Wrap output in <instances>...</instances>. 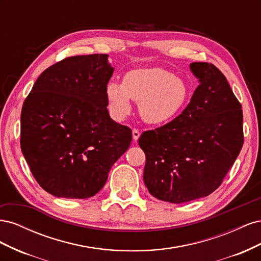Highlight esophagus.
Returning a JSON list of instances; mask_svg holds the SVG:
<instances>
[{"mask_svg":"<svg viewBox=\"0 0 261 261\" xmlns=\"http://www.w3.org/2000/svg\"><path fill=\"white\" fill-rule=\"evenodd\" d=\"M139 136H140L139 130L136 129V128H134V129H133V139H134V143H136V141H137L138 138H139Z\"/></svg>","mask_w":261,"mask_h":261,"instance_id":"1","label":"esophagus"}]
</instances>
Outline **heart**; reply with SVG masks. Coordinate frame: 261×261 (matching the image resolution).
I'll list each match as a JSON object with an SVG mask.
<instances>
[{
  "label": "heart",
  "mask_w": 261,
  "mask_h": 261,
  "mask_svg": "<svg viewBox=\"0 0 261 261\" xmlns=\"http://www.w3.org/2000/svg\"><path fill=\"white\" fill-rule=\"evenodd\" d=\"M189 93L181 78L161 67L132 69L124 75L122 84L112 81L106 87L110 112L115 120L130 112L132 99L138 103L141 118L151 125L174 120L187 106Z\"/></svg>",
  "instance_id": "obj_1"
}]
</instances>
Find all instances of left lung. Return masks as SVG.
Instances as JSON below:
<instances>
[{
  "label": "left lung",
  "mask_w": 261,
  "mask_h": 261,
  "mask_svg": "<svg viewBox=\"0 0 261 261\" xmlns=\"http://www.w3.org/2000/svg\"><path fill=\"white\" fill-rule=\"evenodd\" d=\"M189 68L199 86L186 109L138 140L146 154L145 185L155 198L172 203L215 192L244 143L242 106L225 76L204 62Z\"/></svg>",
  "instance_id": "8db88e82"
}]
</instances>
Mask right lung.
Instances as JSON below:
<instances>
[{
  "mask_svg": "<svg viewBox=\"0 0 261 261\" xmlns=\"http://www.w3.org/2000/svg\"><path fill=\"white\" fill-rule=\"evenodd\" d=\"M108 54L62 60L38 77L20 115V147L45 192L85 199L105 186L132 141L110 117L106 87L114 68Z\"/></svg>",
  "mask_w": 261,
  "mask_h": 261,
  "instance_id": "obj_1",
  "label": "right lung"
}]
</instances>
